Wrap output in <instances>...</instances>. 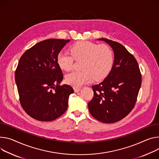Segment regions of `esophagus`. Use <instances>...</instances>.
Wrapping results in <instances>:
<instances>
[{
  "label": "esophagus",
  "instance_id": "1",
  "mask_svg": "<svg viewBox=\"0 0 159 159\" xmlns=\"http://www.w3.org/2000/svg\"><path fill=\"white\" fill-rule=\"evenodd\" d=\"M74 91L75 93H78L79 91H80V87H76V86H74Z\"/></svg>",
  "mask_w": 159,
  "mask_h": 159
}]
</instances>
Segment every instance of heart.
Masks as SVG:
<instances>
[{
	"mask_svg": "<svg viewBox=\"0 0 159 159\" xmlns=\"http://www.w3.org/2000/svg\"><path fill=\"white\" fill-rule=\"evenodd\" d=\"M68 52H60L57 56V63L63 70L69 71L73 67L74 60H81L79 71L67 74L66 82L76 87L105 78L110 72L114 55L107 44H98L90 41H80L72 45Z\"/></svg>",
	"mask_w": 159,
	"mask_h": 159,
	"instance_id": "heart-1",
	"label": "heart"
}]
</instances>
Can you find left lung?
Listing matches in <instances>:
<instances>
[{"label": "left lung", "instance_id": "1", "mask_svg": "<svg viewBox=\"0 0 159 159\" xmlns=\"http://www.w3.org/2000/svg\"><path fill=\"white\" fill-rule=\"evenodd\" d=\"M112 48L115 60L106 79L92 86L94 96L88 103L92 116L104 123L120 120L135 106L141 85L137 60L120 43L102 38Z\"/></svg>", "mask_w": 159, "mask_h": 159}]
</instances>
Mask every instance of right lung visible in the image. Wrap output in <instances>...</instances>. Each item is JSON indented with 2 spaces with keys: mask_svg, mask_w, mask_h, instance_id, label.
Masks as SVG:
<instances>
[{
  "mask_svg": "<svg viewBox=\"0 0 159 159\" xmlns=\"http://www.w3.org/2000/svg\"><path fill=\"white\" fill-rule=\"evenodd\" d=\"M70 40L49 39L38 42L21 56L15 71L19 99L25 111L39 121L54 120L66 111L74 91L60 85L63 75L57 54Z\"/></svg>",
  "mask_w": 159,
  "mask_h": 159,
  "instance_id": "1",
  "label": "right lung"
}]
</instances>
